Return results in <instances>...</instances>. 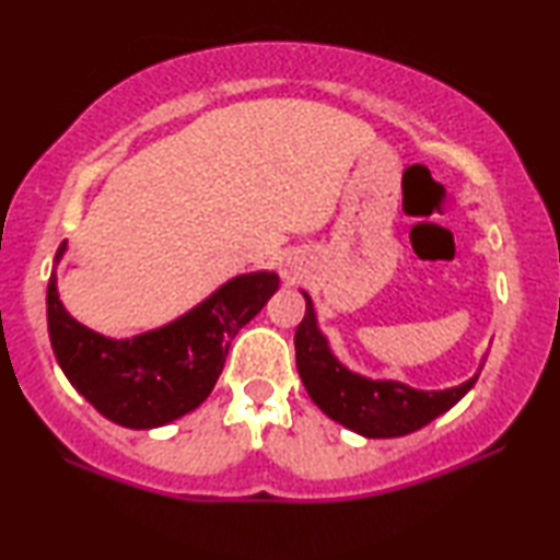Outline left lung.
I'll list each match as a JSON object with an SVG mask.
<instances>
[{"label":"left lung","mask_w":560,"mask_h":560,"mask_svg":"<svg viewBox=\"0 0 560 560\" xmlns=\"http://www.w3.org/2000/svg\"><path fill=\"white\" fill-rule=\"evenodd\" d=\"M306 312L296 327V370L306 393L322 413L365 439H396L413 434L454 408L477 383L479 370L469 381L444 390H419L390 377H368L342 365L319 329L317 312L306 291ZM487 358V355H485Z\"/></svg>","instance_id":"left-lung-1"}]
</instances>
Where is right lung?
<instances>
[{"instance_id":"add662e5","label":"right lung","mask_w":560,"mask_h":560,"mask_svg":"<svg viewBox=\"0 0 560 560\" xmlns=\"http://www.w3.org/2000/svg\"><path fill=\"white\" fill-rule=\"evenodd\" d=\"M66 250L62 241L55 269ZM55 269L47 281L55 360L101 416L126 429H160L195 411L215 388L233 337L279 289L273 271L238 273L167 325L114 340L66 310Z\"/></svg>"}]
</instances>
